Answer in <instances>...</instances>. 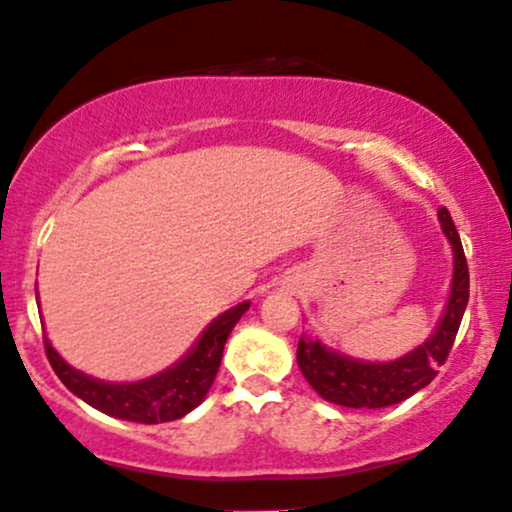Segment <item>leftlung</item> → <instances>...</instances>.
<instances>
[{"label": "left lung", "mask_w": 512, "mask_h": 512, "mask_svg": "<svg viewBox=\"0 0 512 512\" xmlns=\"http://www.w3.org/2000/svg\"><path fill=\"white\" fill-rule=\"evenodd\" d=\"M443 233L453 245V288L441 324L427 343L393 362H357L334 350H326L319 341L298 343V367L319 396L346 408H386L403 403L412 393L432 384L436 367L446 362L455 334L463 322L467 298H470V272L458 231L446 207L439 209Z\"/></svg>", "instance_id": "8db88e82"}]
</instances>
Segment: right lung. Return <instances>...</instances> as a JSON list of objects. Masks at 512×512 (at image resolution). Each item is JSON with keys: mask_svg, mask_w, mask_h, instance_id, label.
Here are the masks:
<instances>
[{"mask_svg": "<svg viewBox=\"0 0 512 512\" xmlns=\"http://www.w3.org/2000/svg\"><path fill=\"white\" fill-rule=\"evenodd\" d=\"M248 307L250 303L231 307L229 312H224L207 326L200 341L178 365L157 374V377L135 381V384H104V381L85 377L61 360L47 338L45 353L61 384L92 408L128 422H174L205 400L209 386L219 372L226 338Z\"/></svg>", "mask_w": 512, "mask_h": 512, "instance_id": "right-lung-1", "label": "right lung"}]
</instances>
